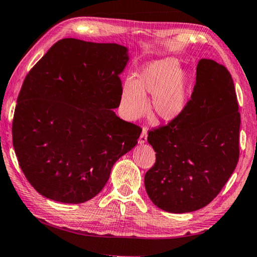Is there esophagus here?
Listing matches in <instances>:
<instances>
[{
    "label": "esophagus",
    "mask_w": 257,
    "mask_h": 257,
    "mask_svg": "<svg viewBox=\"0 0 257 257\" xmlns=\"http://www.w3.org/2000/svg\"><path fill=\"white\" fill-rule=\"evenodd\" d=\"M146 141H147V130L145 128H143L138 142H139V144H144V143H146Z\"/></svg>",
    "instance_id": "1"
}]
</instances>
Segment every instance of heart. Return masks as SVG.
Here are the masks:
<instances>
[{"mask_svg":"<svg viewBox=\"0 0 257 257\" xmlns=\"http://www.w3.org/2000/svg\"><path fill=\"white\" fill-rule=\"evenodd\" d=\"M151 95L152 110L160 119H176L186 104V76L179 63L165 59L150 64L135 80H127L120 95L121 110L128 120H137L147 111L146 96Z\"/></svg>","mask_w":257,"mask_h":257,"instance_id":"obj_1","label":"heart"}]
</instances>
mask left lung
I'll return each instance as SVG.
<instances>
[{"label":"left lung","instance_id":"left-lung-1","mask_svg":"<svg viewBox=\"0 0 257 257\" xmlns=\"http://www.w3.org/2000/svg\"><path fill=\"white\" fill-rule=\"evenodd\" d=\"M240 113L233 80L213 60L198 62L196 84L184 110L149 132L156 160L145 175L151 201L161 210L187 213L210 204L239 159Z\"/></svg>","mask_w":257,"mask_h":257}]
</instances>
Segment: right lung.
<instances>
[{
    "label": "right lung",
    "mask_w": 257,
    "mask_h": 257,
    "mask_svg": "<svg viewBox=\"0 0 257 257\" xmlns=\"http://www.w3.org/2000/svg\"><path fill=\"white\" fill-rule=\"evenodd\" d=\"M127 49L76 38L56 42L21 86L12 142L29 184L52 201L79 204L108 180L141 127L115 115Z\"/></svg>",
    "instance_id": "add662e5"
}]
</instances>
